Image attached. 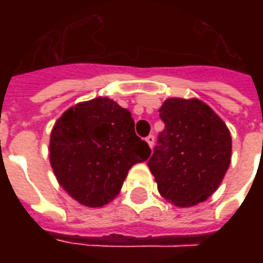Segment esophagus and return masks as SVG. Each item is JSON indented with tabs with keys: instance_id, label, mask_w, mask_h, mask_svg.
Listing matches in <instances>:
<instances>
[{
	"instance_id": "esophagus-1",
	"label": "esophagus",
	"mask_w": 263,
	"mask_h": 263,
	"mask_svg": "<svg viewBox=\"0 0 263 263\" xmlns=\"http://www.w3.org/2000/svg\"><path fill=\"white\" fill-rule=\"evenodd\" d=\"M154 140H156V138H154V135H148L147 138H146V142L148 143V146L153 148V146H154Z\"/></svg>"
}]
</instances>
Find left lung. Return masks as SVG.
Returning a JSON list of instances; mask_svg holds the SVG:
<instances>
[{
	"mask_svg": "<svg viewBox=\"0 0 263 263\" xmlns=\"http://www.w3.org/2000/svg\"><path fill=\"white\" fill-rule=\"evenodd\" d=\"M158 111L165 128L147 162L158 191L180 208L203 202L229 168V129L199 99L169 98Z\"/></svg>",
	"mask_w": 263,
	"mask_h": 263,
	"instance_id": "left-lung-1",
	"label": "left lung"
}]
</instances>
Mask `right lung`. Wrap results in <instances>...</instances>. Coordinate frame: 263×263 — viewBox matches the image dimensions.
Listing matches in <instances>:
<instances>
[{"instance_id":"obj_1","label":"right lung","mask_w":263,"mask_h":263,"mask_svg":"<svg viewBox=\"0 0 263 263\" xmlns=\"http://www.w3.org/2000/svg\"><path fill=\"white\" fill-rule=\"evenodd\" d=\"M150 153L135 134L131 113L102 97L69 107L50 135V164L60 185L90 208L115 199L128 171Z\"/></svg>"}]
</instances>
